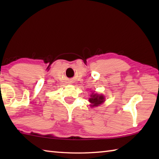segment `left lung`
I'll list each match as a JSON object with an SVG mask.
<instances>
[{
  "label": "left lung",
  "instance_id": "1",
  "mask_svg": "<svg viewBox=\"0 0 159 159\" xmlns=\"http://www.w3.org/2000/svg\"><path fill=\"white\" fill-rule=\"evenodd\" d=\"M104 101H105L104 96L97 93H93L89 98V102L91 103L90 106L92 107H98L99 104L103 103Z\"/></svg>",
  "mask_w": 159,
  "mask_h": 159
}]
</instances>
